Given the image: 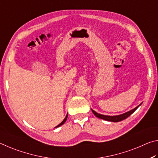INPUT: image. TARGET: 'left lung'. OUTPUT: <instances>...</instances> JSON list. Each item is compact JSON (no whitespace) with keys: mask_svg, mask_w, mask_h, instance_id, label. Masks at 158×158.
<instances>
[{"mask_svg":"<svg viewBox=\"0 0 158 158\" xmlns=\"http://www.w3.org/2000/svg\"><path fill=\"white\" fill-rule=\"evenodd\" d=\"M141 103H140V104L137 106H136V108H133L132 110L128 111V112H126L125 113H123V114L118 115H113V116L112 115H102V114H100V113H98L96 112V111H94V110H92V113H94V115L97 118L103 119V120H106V121H110V122L118 123V122H120V121H122L123 120H125V119H126L127 118H128L131 114H132L134 111H135L139 106H140L141 105Z\"/></svg>","mask_w":158,"mask_h":158,"instance_id":"1","label":"left lung"}]
</instances>
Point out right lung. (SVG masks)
Returning <instances> with one entry per match:
<instances>
[{"instance_id":"right-lung-1","label":"right lung","mask_w":158,"mask_h":158,"mask_svg":"<svg viewBox=\"0 0 158 158\" xmlns=\"http://www.w3.org/2000/svg\"><path fill=\"white\" fill-rule=\"evenodd\" d=\"M67 118H68V114H67V115H66V118L64 119V120H63V121H62V122H61V123L60 124H59V125H58L57 126H56V127H55V128H56V127H60V126H61L62 125H64V123H65V122H66V120H67Z\"/></svg>"}]
</instances>
